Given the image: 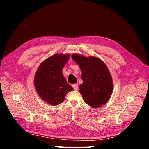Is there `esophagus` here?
Instances as JSON below:
<instances>
[{"label": "esophagus", "mask_w": 149, "mask_h": 149, "mask_svg": "<svg viewBox=\"0 0 149 149\" xmlns=\"http://www.w3.org/2000/svg\"><path fill=\"white\" fill-rule=\"evenodd\" d=\"M72 87H73L74 90H78V85L77 84H73Z\"/></svg>", "instance_id": "34e87169"}]
</instances>
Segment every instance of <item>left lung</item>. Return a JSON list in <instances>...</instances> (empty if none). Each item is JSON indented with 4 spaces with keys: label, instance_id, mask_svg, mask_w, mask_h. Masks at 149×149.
I'll return each instance as SVG.
<instances>
[{
    "label": "left lung",
    "instance_id": "left-lung-1",
    "mask_svg": "<svg viewBox=\"0 0 149 149\" xmlns=\"http://www.w3.org/2000/svg\"><path fill=\"white\" fill-rule=\"evenodd\" d=\"M72 59L79 64L83 83L79 92L84 102L92 108H99L107 103L113 90V80L104 62L97 57H88L73 54Z\"/></svg>",
    "mask_w": 149,
    "mask_h": 149
}]
</instances>
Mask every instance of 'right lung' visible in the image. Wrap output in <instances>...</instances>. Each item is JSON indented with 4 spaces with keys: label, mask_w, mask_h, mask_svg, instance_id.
I'll return each instance as SVG.
<instances>
[{
    "label": "right lung",
    "mask_w": 149,
    "mask_h": 149,
    "mask_svg": "<svg viewBox=\"0 0 149 149\" xmlns=\"http://www.w3.org/2000/svg\"><path fill=\"white\" fill-rule=\"evenodd\" d=\"M69 54H56L43 61L38 68L34 84L41 98L51 105L63 102L66 94L73 90L62 74Z\"/></svg>",
    "instance_id": "1"
}]
</instances>
